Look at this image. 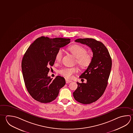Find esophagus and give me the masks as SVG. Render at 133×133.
Segmentation results:
<instances>
[{
  "mask_svg": "<svg viewBox=\"0 0 133 133\" xmlns=\"http://www.w3.org/2000/svg\"><path fill=\"white\" fill-rule=\"evenodd\" d=\"M65 80H66V83H67V84L70 83L71 82H72V81H71V80H69V79H66Z\"/></svg>",
  "mask_w": 133,
  "mask_h": 133,
  "instance_id": "1",
  "label": "esophagus"
}]
</instances>
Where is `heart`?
<instances>
[{
	"label": "heart",
	"instance_id": "b5f03b06",
	"mask_svg": "<svg viewBox=\"0 0 133 133\" xmlns=\"http://www.w3.org/2000/svg\"><path fill=\"white\" fill-rule=\"evenodd\" d=\"M68 50L76 57L75 63L82 69L88 67L92 61V56L87 52V49L82 45L77 44L72 45L68 48ZM63 57V51L59 49L55 55L56 62H60ZM78 69L76 67H64L59 70L61 75L67 78H72L73 74L77 72Z\"/></svg>",
	"mask_w": 133,
	"mask_h": 133
}]
</instances>
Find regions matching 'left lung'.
Listing matches in <instances>:
<instances>
[{"mask_svg":"<svg viewBox=\"0 0 133 133\" xmlns=\"http://www.w3.org/2000/svg\"><path fill=\"white\" fill-rule=\"evenodd\" d=\"M86 45L93 53L92 61L87 69L79 76L87 83L77 82L78 88L73 93L76 100L83 104H90L100 98L108 84L112 61L104 44L93 38H78L75 41Z\"/></svg>","mask_w":133,"mask_h":133,"instance_id":"1","label":"left lung"}]
</instances>
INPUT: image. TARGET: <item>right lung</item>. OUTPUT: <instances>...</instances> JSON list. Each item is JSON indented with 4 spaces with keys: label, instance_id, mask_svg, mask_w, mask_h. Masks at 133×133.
Returning <instances> with one entry per match:
<instances>
[{
    "label": "right lung",
    "instance_id": "add662e5",
    "mask_svg": "<svg viewBox=\"0 0 133 133\" xmlns=\"http://www.w3.org/2000/svg\"><path fill=\"white\" fill-rule=\"evenodd\" d=\"M70 38L41 37L29 47L23 57L22 70L26 88L31 97L42 103L51 102L65 85L64 78L55 79L48 76L53 66L55 55L60 48L70 43Z\"/></svg>",
    "mask_w": 133,
    "mask_h": 133
}]
</instances>
